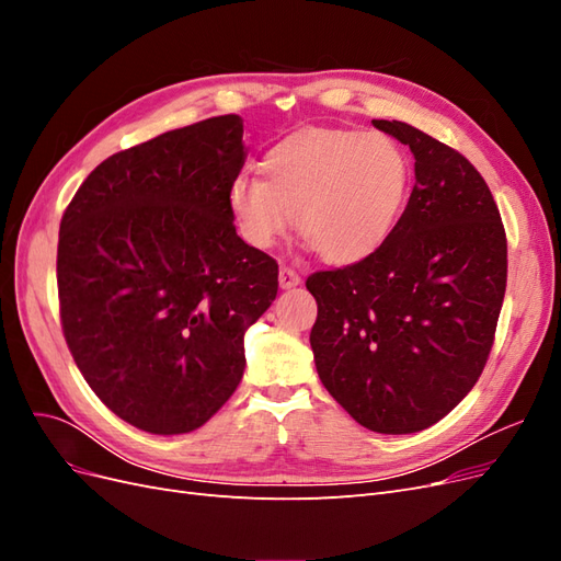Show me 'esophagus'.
<instances>
[{"label": "esophagus", "mask_w": 561, "mask_h": 561, "mask_svg": "<svg viewBox=\"0 0 561 561\" xmlns=\"http://www.w3.org/2000/svg\"><path fill=\"white\" fill-rule=\"evenodd\" d=\"M278 283H280L283 290H287V287H295V285H299V283H301V276L297 274L295 268H290V266H280Z\"/></svg>", "instance_id": "obj_1"}]
</instances>
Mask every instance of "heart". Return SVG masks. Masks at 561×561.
<instances>
[{
  "label": "heart",
  "mask_w": 561,
  "mask_h": 561,
  "mask_svg": "<svg viewBox=\"0 0 561 561\" xmlns=\"http://www.w3.org/2000/svg\"><path fill=\"white\" fill-rule=\"evenodd\" d=\"M262 176L229 184V210L243 241L271 250L297 229L322 260L351 264L393 231L410 186V161L383 133L307 128L271 147Z\"/></svg>",
  "instance_id": "obj_1"
}]
</instances>
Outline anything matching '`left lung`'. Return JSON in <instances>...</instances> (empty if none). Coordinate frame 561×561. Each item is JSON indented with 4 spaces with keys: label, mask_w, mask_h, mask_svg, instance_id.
Returning a JSON list of instances; mask_svg holds the SVG:
<instances>
[{
    "label": "left lung",
    "mask_w": 561,
    "mask_h": 561,
    "mask_svg": "<svg viewBox=\"0 0 561 561\" xmlns=\"http://www.w3.org/2000/svg\"><path fill=\"white\" fill-rule=\"evenodd\" d=\"M410 145L416 184L369 257L318 271L311 348L318 377L360 426H433L478 383L507 280L496 201L456 149L402 122H371Z\"/></svg>",
    "instance_id": "obj_1"
}]
</instances>
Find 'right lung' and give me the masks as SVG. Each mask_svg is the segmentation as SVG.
Wrapping results in <instances>:
<instances>
[{
	"mask_svg": "<svg viewBox=\"0 0 561 561\" xmlns=\"http://www.w3.org/2000/svg\"><path fill=\"white\" fill-rule=\"evenodd\" d=\"M243 118L213 116L118 151L60 219L65 342L110 410L154 435L201 428L243 379V334L278 264L233 227Z\"/></svg>",
	"mask_w": 561,
	"mask_h": 561,
	"instance_id": "obj_1",
	"label": "right lung"
}]
</instances>
